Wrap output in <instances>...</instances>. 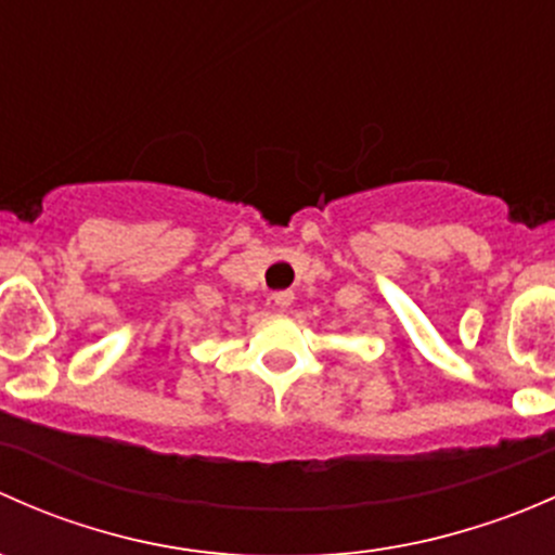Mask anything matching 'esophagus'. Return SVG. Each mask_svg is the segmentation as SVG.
Returning <instances> with one entry per match:
<instances>
[{"label": "esophagus", "mask_w": 555, "mask_h": 555, "mask_svg": "<svg viewBox=\"0 0 555 555\" xmlns=\"http://www.w3.org/2000/svg\"><path fill=\"white\" fill-rule=\"evenodd\" d=\"M293 300H295V295L289 293V289H282V293L273 295V304H276L282 311L289 309V306H293Z\"/></svg>", "instance_id": "1"}]
</instances>
